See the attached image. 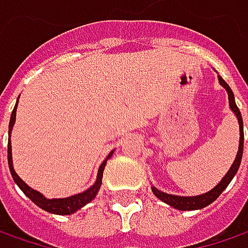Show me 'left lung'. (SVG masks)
I'll return each instance as SVG.
<instances>
[{
    "label": "left lung",
    "mask_w": 248,
    "mask_h": 248,
    "mask_svg": "<svg viewBox=\"0 0 248 248\" xmlns=\"http://www.w3.org/2000/svg\"><path fill=\"white\" fill-rule=\"evenodd\" d=\"M217 78H219V83L226 89V92H227V94H229V104H230L232 111L236 114L237 120H239V151H237V155H236V159H234L233 165L230 167L229 172L223 176V179H221L220 182L215 186L212 190L206 192L203 195H198V196H176V195H169V193H165V192H162V190H158L156 187L152 186V193H154L158 199H161L164 203L169 204V206H172V207H175V209H178V210H198V209L206 207V206H209L212 202H215V201L220 196L221 192H223V190L227 187V185L232 182V179H233L234 175L237 173L240 164H241L243 144H244V133H243V118H241V113H240L239 107H237V104H236V101H234V94H233L230 86H229L224 80L221 79L220 76H217Z\"/></svg>",
    "instance_id": "1"
}]
</instances>
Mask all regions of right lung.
Wrapping results in <instances>:
<instances>
[{"label": "right lung", "mask_w": 248, "mask_h": 248, "mask_svg": "<svg viewBox=\"0 0 248 248\" xmlns=\"http://www.w3.org/2000/svg\"><path fill=\"white\" fill-rule=\"evenodd\" d=\"M19 98V97H18ZM16 106H18V101L11 113V120H9V128H8V137H11V131H12V127L15 124V117H16ZM114 151H111L108 154V156L103 161V164L100 165L97 172V179L94 182V185H92L87 190L81 192V193H78V195H73V196H69V198H62V199H46L44 195L35 189H32L31 186H28L15 172L14 169V165H12V152H11V141L8 138V165L9 170H11V175L15 181V184L19 186V189L27 195L28 198L36 204L39 206L41 209H44L49 213H55V215H72L75 213L76 210L81 209L84 204H87L89 202H92L96 195L98 193V189L101 186V179H103V170H104V167L107 164V159L113 155Z\"/></svg>", "instance_id": "add662e5"}]
</instances>
